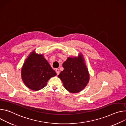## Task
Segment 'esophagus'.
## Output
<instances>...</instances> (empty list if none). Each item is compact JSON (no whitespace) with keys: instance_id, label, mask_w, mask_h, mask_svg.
<instances>
[{"instance_id":"1","label":"esophagus","mask_w":126,"mask_h":126,"mask_svg":"<svg viewBox=\"0 0 126 126\" xmlns=\"http://www.w3.org/2000/svg\"><path fill=\"white\" fill-rule=\"evenodd\" d=\"M55 72H56V73H57V75H59L60 74V69L59 68H57L55 69Z\"/></svg>"}]
</instances>
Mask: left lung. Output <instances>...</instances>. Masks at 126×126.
<instances>
[{
    "label": "left lung",
    "mask_w": 126,
    "mask_h": 126,
    "mask_svg": "<svg viewBox=\"0 0 126 126\" xmlns=\"http://www.w3.org/2000/svg\"><path fill=\"white\" fill-rule=\"evenodd\" d=\"M63 70L58 77L63 81L64 88L72 93H77L88 83L90 75L81 53L78 57H68L63 64Z\"/></svg>",
    "instance_id": "left-lung-1"
}]
</instances>
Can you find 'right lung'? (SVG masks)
I'll return each mask as SVG.
<instances>
[{"label":"right lung","instance_id":"1","mask_svg":"<svg viewBox=\"0 0 126 126\" xmlns=\"http://www.w3.org/2000/svg\"><path fill=\"white\" fill-rule=\"evenodd\" d=\"M57 75L43 54L31 53L21 68V76L25 86L33 91H38L47 86L49 79Z\"/></svg>","mask_w":126,"mask_h":126}]
</instances>
